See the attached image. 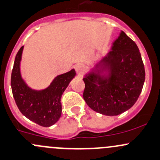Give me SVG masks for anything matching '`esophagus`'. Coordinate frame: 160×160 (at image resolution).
<instances>
[{"mask_svg": "<svg viewBox=\"0 0 160 160\" xmlns=\"http://www.w3.org/2000/svg\"><path fill=\"white\" fill-rule=\"evenodd\" d=\"M75 70L78 74L81 75L84 71V67L82 63H77V64L75 65Z\"/></svg>", "mask_w": 160, "mask_h": 160, "instance_id": "obj_1", "label": "esophagus"}]
</instances>
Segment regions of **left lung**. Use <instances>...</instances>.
<instances>
[{"mask_svg": "<svg viewBox=\"0 0 160 160\" xmlns=\"http://www.w3.org/2000/svg\"><path fill=\"white\" fill-rule=\"evenodd\" d=\"M83 77V99L96 112L117 116L137 102L145 81V68L139 48L123 31L112 50ZM104 71L108 74L102 75Z\"/></svg>", "mask_w": 160, "mask_h": 160, "instance_id": "left-lung-1", "label": "left lung"}]
</instances>
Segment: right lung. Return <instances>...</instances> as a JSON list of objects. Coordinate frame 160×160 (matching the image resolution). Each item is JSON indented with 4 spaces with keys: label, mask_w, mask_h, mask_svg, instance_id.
Listing matches in <instances>:
<instances>
[{
    "label": "right lung",
    "mask_w": 160,
    "mask_h": 160,
    "mask_svg": "<svg viewBox=\"0 0 160 160\" xmlns=\"http://www.w3.org/2000/svg\"><path fill=\"white\" fill-rule=\"evenodd\" d=\"M23 47L18 50L11 73V84L13 98L23 116L38 125L48 127L58 122L61 116V96L72 79L75 70L59 75L47 89L33 90L24 83L20 72V61Z\"/></svg>",
    "instance_id": "right-lung-1"
}]
</instances>
